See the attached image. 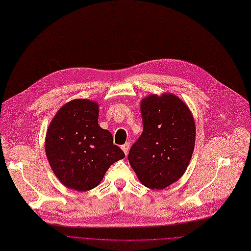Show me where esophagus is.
I'll return each instance as SVG.
<instances>
[{
	"mask_svg": "<svg viewBox=\"0 0 251 251\" xmlns=\"http://www.w3.org/2000/svg\"><path fill=\"white\" fill-rule=\"evenodd\" d=\"M121 148H122V150L124 151L125 155H127V153H128V151H129V148H130V143H129V142L125 143L124 145H122V146H121Z\"/></svg>",
	"mask_w": 251,
	"mask_h": 251,
	"instance_id": "obj_1",
	"label": "esophagus"
}]
</instances>
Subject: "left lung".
<instances>
[{
    "instance_id": "obj_1",
    "label": "left lung",
    "mask_w": 251,
    "mask_h": 251,
    "mask_svg": "<svg viewBox=\"0 0 251 251\" xmlns=\"http://www.w3.org/2000/svg\"><path fill=\"white\" fill-rule=\"evenodd\" d=\"M143 132L128 160L141 183L164 189L184 174L195 145V123L188 107L173 94L141 102Z\"/></svg>"
}]
</instances>
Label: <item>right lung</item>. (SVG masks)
<instances>
[{
  "label": "right lung",
  "instance_id": "right-lung-1",
  "mask_svg": "<svg viewBox=\"0 0 251 251\" xmlns=\"http://www.w3.org/2000/svg\"><path fill=\"white\" fill-rule=\"evenodd\" d=\"M96 102L76 99L57 112L46 135V155L62 183L70 189L95 188L108 168L125 157L112 134L98 124Z\"/></svg>",
  "mask_w": 251,
  "mask_h": 251
}]
</instances>
